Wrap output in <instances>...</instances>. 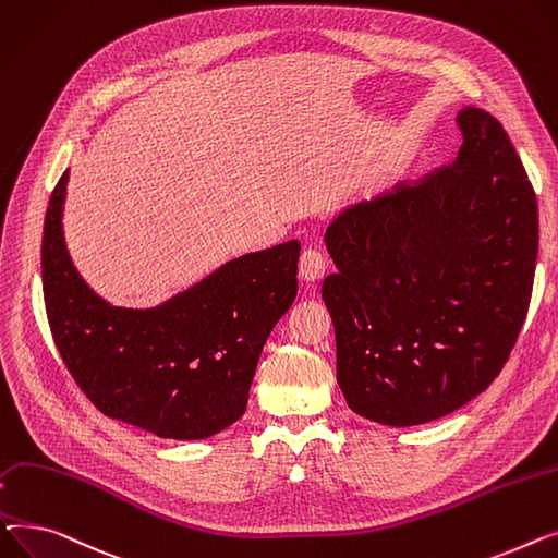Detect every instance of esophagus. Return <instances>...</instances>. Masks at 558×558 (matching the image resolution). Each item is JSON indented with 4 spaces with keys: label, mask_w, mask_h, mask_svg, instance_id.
<instances>
[{
    "label": "esophagus",
    "mask_w": 558,
    "mask_h": 558,
    "mask_svg": "<svg viewBox=\"0 0 558 558\" xmlns=\"http://www.w3.org/2000/svg\"><path fill=\"white\" fill-rule=\"evenodd\" d=\"M326 272V258L317 247H308L300 258V277L304 281H319Z\"/></svg>",
    "instance_id": "esophagus-1"
}]
</instances>
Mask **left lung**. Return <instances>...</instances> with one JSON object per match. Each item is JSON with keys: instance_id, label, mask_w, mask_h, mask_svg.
Masks as SVG:
<instances>
[{"instance_id": "1", "label": "left lung", "mask_w": 558, "mask_h": 558, "mask_svg": "<svg viewBox=\"0 0 558 558\" xmlns=\"http://www.w3.org/2000/svg\"><path fill=\"white\" fill-rule=\"evenodd\" d=\"M454 161L344 209L322 283L349 408L405 428L466 405L505 367L527 317L538 205L496 117L457 112Z\"/></svg>"}]
</instances>
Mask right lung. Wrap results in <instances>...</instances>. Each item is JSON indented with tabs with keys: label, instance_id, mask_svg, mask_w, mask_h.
Returning <instances> with one entry per match:
<instances>
[{
	"label": "right lung",
	"instance_id": "1",
	"mask_svg": "<svg viewBox=\"0 0 558 558\" xmlns=\"http://www.w3.org/2000/svg\"><path fill=\"white\" fill-rule=\"evenodd\" d=\"M70 171L45 216L43 286L53 342L85 397L163 439L236 423L272 326L298 298L300 241L252 252L155 308H121L81 279L62 236Z\"/></svg>",
	"mask_w": 558,
	"mask_h": 558
}]
</instances>
